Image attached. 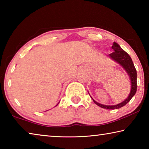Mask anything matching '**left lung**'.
I'll use <instances>...</instances> for the list:
<instances>
[{
	"label": "left lung",
	"instance_id": "obj_1",
	"mask_svg": "<svg viewBox=\"0 0 149 149\" xmlns=\"http://www.w3.org/2000/svg\"><path fill=\"white\" fill-rule=\"evenodd\" d=\"M112 48L114 49V52L108 54V56L110 57V58L114 60V61L118 63V64H120L126 72V73H127L131 81V90L128 97L123 101L116 105L102 104L100 103L95 101L91 97L93 102L102 108H105V109L108 110H114L122 108L130 101V100L132 99V97L135 95L136 91H137V71H136L134 64H133L132 59L131 58L130 55L125 51H124L117 42H113Z\"/></svg>",
	"mask_w": 149,
	"mask_h": 149
}]
</instances>
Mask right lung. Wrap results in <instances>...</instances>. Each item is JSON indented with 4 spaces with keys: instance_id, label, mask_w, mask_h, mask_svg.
I'll return each instance as SVG.
<instances>
[{
    "instance_id": "1",
    "label": "right lung",
    "mask_w": 149,
    "mask_h": 149,
    "mask_svg": "<svg viewBox=\"0 0 149 149\" xmlns=\"http://www.w3.org/2000/svg\"><path fill=\"white\" fill-rule=\"evenodd\" d=\"M58 104H57V105H58Z\"/></svg>"
}]
</instances>
